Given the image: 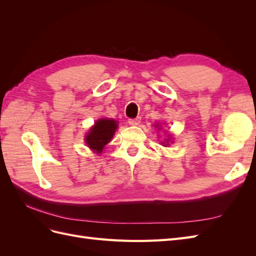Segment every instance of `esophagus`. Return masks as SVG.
I'll use <instances>...</instances> for the list:
<instances>
[{
	"mask_svg": "<svg viewBox=\"0 0 256 256\" xmlns=\"http://www.w3.org/2000/svg\"><path fill=\"white\" fill-rule=\"evenodd\" d=\"M141 122V118H129L128 124L131 126H136Z\"/></svg>",
	"mask_w": 256,
	"mask_h": 256,
	"instance_id": "34e87169",
	"label": "esophagus"
}]
</instances>
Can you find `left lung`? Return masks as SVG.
I'll return each instance as SVG.
<instances>
[{"label": "left lung", "instance_id": "left-lung-1", "mask_svg": "<svg viewBox=\"0 0 256 256\" xmlns=\"http://www.w3.org/2000/svg\"><path fill=\"white\" fill-rule=\"evenodd\" d=\"M166 142H168V141H166Z\"/></svg>", "mask_w": 256, "mask_h": 256}]
</instances>
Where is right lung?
<instances>
[{
  "label": "right lung",
  "instance_id": "right-lung-1",
  "mask_svg": "<svg viewBox=\"0 0 256 256\" xmlns=\"http://www.w3.org/2000/svg\"><path fill=\"white\" fill-rule=\"evenodd\" d=\"M116 128H118V122L114 120H99L85 136V141L92 150L102 154L104 147L111 141Z\"/></svg>",
  "mask_w": 256,
  "mask_h": 256
}]
</instances>
